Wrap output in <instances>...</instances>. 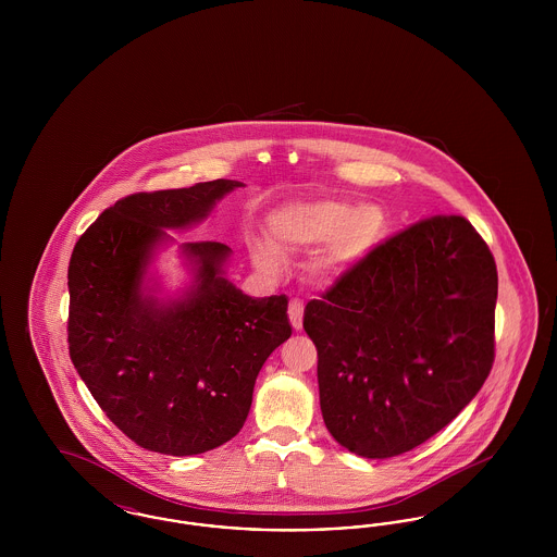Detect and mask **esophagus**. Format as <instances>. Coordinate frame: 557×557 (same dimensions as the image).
<instances>
[{
    "mask_svg": "<svg viewBox=\"0 0 557 557\" xmlns=\"http://www.w3.org/2000/svg\"><path fill=\"white\" fill-rule=\"evenodd\" d=\"M288 318H290L294 330L302 327V305L298 300H292L290 305H288Z\"/></svg>",
    "mask_w": 557,
    "mask_h": 557,
    "instance_id": "34e87169",
    "label": "esophagus"
}]
</instances>
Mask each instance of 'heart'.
I'll use <instances>...</instances> for the list:
<instances>
[{"mask_svg":"<svg viewBox=\"0 0 557 557\" xmlns=\"http://www.w3.org/2000/svg\"><path fill=\"white\" fill-rule=\"evenodd\" d=\"M386 212L370 205L357 209L343 200H315L290 205L271 221V244L277 252L319 248L311 273L319 282H332L363 261L384 239ZM259 267L273 273L277 259L269 250L257 252Z\"/></svg>","mask_w":557,"mask_h":557,"instance_id":"obj_1","label":"heart"}]
</instances>
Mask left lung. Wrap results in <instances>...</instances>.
<instances>
[{
    "label": "left lung",
    "instance_id": "obj_1",
    "mask_svg": "<svg viewBox=\"0 0 557 557\" xmlns=\"http://www.w3.org/2000/svg\"><path fill=\"white\" fill-rule=\"evenodd\" d=\"M495 305L497 265L466 216L380 242L305 307L330 434L384 459L441 432L491 373Z\"/></svg>",
    "mask_w": 557,
    "mask_h": 557
}]
</instances>
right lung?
<instances>
[{
    "mask_svg": "<svg viewBox=\"0 0 557 557\" xmlns=\"http://www.w3.org/2000/svg\"><path fill=\"white\" fill-rule=\"evenodd\" d=\"M242 186L214 180L116 200L81 236L69 263V352L108 420L135 445L198 455L232 441L267 357L288 341V298H250L221 275L230 246L186 242L196 288L159 305L141 294L164 230L205 219Z\"/></svg>",
    "mask_w": 557,
    "mask_h": 557,
    "instance_id": "1",
    "label": "right lung"
}]
</instances>
